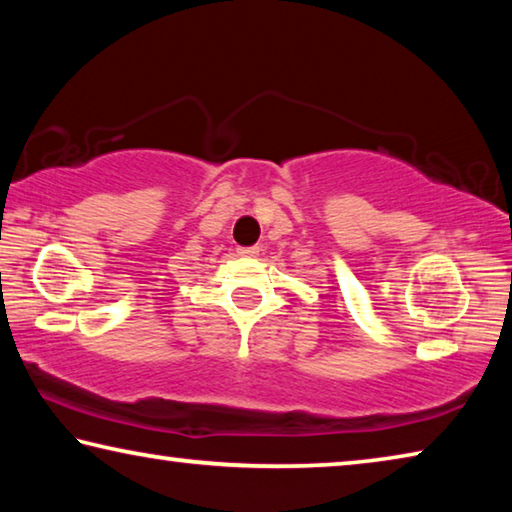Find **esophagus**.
<instances>
[{
  "instance_id": "34e87169",
  "label": "esophagus",
  "mask_w": 512,
  "mask_h": 512,
  "mask_svg": "<svg viewBox=\"0 0 512 512\" xmlns=\"http://www.w3.org/2000/svg\"><path fill=\"white\" fill-rule=\"evenodd\" d=\"M237 253L241 257H257L259 255V246H248V248H237Z\"/></svg>"
}]
</instances>
